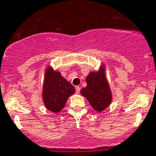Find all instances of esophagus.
Instances as JSON below:
<instances>
[{"mask_svg": "<svg viewBox=\"0 0 156 156\" xmlns=\"http://www.w3.org/2000/svg\"><path fill=\"white\" fill-rule=\"evenodd\" d=\"M75 90H76V93H79L80 90H81V88L79 86L75 87Z\"/></svg>", "mask_w": 156, "mask_h": 156, "instance_id": "obj_1", "label": "esophagus"}]
</instances>
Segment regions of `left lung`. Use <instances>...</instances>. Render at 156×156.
Masks as SVG:
<instances>
[{"mask_svg":"<svg viewBox=\"0 0 156 156\" xmlns=\"http://www.w3.org/2000/svg\"><path fill=\"white\" fill-rule=\"evenodd\" d=\"M87 86L81 88V94L88 100L92 107L102 112L110 105L112 93L105 75L104 66L99 71H92L86 77Z\"/></svg>","mask_w":156,"mask_h":156,"instance_id":"left-lung-1","label":"left lung"}]
</instances>
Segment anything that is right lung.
I'll list each match as a JSON object with an SVG mask.
<instances>
[{"instance_id":"right-lung-1","label":"right lung","mask_w":156,"mask_h":156,"mask_svg":"<svg viewBox=\"0 0 156 156\" xmlns=\"http://www.w3.org/2000/svg\"><path fill=\"white\" fill-rule=\"evenodd\" d=\"M75 92L74 86L63 78L59 71H54L52 67L46 69L42 96L45 106L50 111L59 113Z\"/></svg>"}]
</instances>
